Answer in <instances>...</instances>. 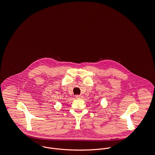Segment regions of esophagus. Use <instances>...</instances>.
I'll return each instance as SVG.
<instances>
[{"mask_svg": "<svg viewBox=\"0 0 155 155\" xmlns=\"http://www.w3.org/2000/svg\"><path fill=\"white\" fill-rule=\"evenodd\" d=\"M75 97H76L77 98H81L83 97V96H81V95H75Z\"/></svg>", "mask_w": 155, "mask_h": 155, "instance_id": "1", "label": "esophagus"}]
</instances>
